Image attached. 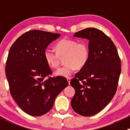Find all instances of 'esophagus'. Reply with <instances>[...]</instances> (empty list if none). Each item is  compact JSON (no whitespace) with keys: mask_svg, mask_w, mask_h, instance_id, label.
Instances as JSON below:
<instances>
[{"mask_svg":"<svg viewBox=\"0 0 130 130\" xmlns=\"http://www.w3.org/2000/svg\"><path fill=\"white\" fill-rule=\"evenodd\" d=\"M67 80L68 83H69V85H70V78L67 77Z\"/></svg>","mask_w":130,"mask_h":130,"instance_id":"34e87169","label":"esophagus"}]
</instances>
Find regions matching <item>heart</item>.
Returning <instances> with one entry per match:
<instances>
[{
    "instance_id": "b5f03b06",
    "label": "heart",
    "mask_w": 130,
    "mask_h": 130,
    "mask_svg": "<svg viewBox=\"0 0 130 130\" xmlns=\"http://www.w3.org/2000/svg\"><path fill=\"white\" fill-rule=\"evenodd\" d=\"M56 51L51 47H46L44 51V58L46 63L51 68H56L60 63V56H65V64L55 72L58 76H70L76 69L85 66L89 56V47L84 42L70 39H63L56 45Z\"/></svg>"
}]
</instances>
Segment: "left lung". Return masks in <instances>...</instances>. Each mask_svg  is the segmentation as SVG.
Instances as JSON below:
<instances>
[{
  "instance_id": "obj_1",
  "label": "left lung",
  "mask_w": 130,
  "mask_h": 130,
  "mask_svg": "<svg viewBox=\"0 0 130 130\" xmlns=\"http://www.w3.org/2000/svg\"><path fill=\"white\" fill-rule=\"evenodd\" d=\"M74 36L89 41V56L85 66L70 80L75 90L71 105L77 114L91 116L102 110L116 94L121 60L114 42L101 30L88 28Z\"/></svg>"
}]
</instances>
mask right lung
I'll return each instance as SVG.
<instances>
[{
    "label": "right lung",
    "mask_w": 130,
    "mask_h": 130,
    "mask_svg": "<svg viewBox=\"0 0 130 130\" xmlns=\"http://www.w3.org/2000/svg\"><path fill=\"white\" fill-rule=\"evenodd\" d=\"M60 36L30 30L10 48L6 65L10 93L20 109L32 116L48 112L56 97L69 85L64 77L50 76L53 72L44 58L45 49Z\"/></svg>",
    "instance_id": "right-lung-1"
}]
</instances>
